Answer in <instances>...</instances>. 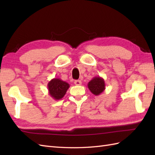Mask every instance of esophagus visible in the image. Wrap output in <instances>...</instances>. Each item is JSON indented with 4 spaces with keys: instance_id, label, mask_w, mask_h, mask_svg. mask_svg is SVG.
I'll use <instances>...</instances> for the list:
<instances>
[{
    "instance_id": "1",
    "label": "esophagus",
    "mask_w": 155,
    "mask_h": 155,
    "mask_svg": "<svg viewBox=\"0 0 155 155\" xmlns=\"http://www.w3.org/2000/svg\"><path fill=\"white\" fill-rule=\"evenodd\" d=\"M74 84H75V85H77V86H78V85H81L82 82L80 80H77L74 81Z\"/></svg>"
}]
</instances>
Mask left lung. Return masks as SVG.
I'll list each match as a JSON object with an SVG mask.
<instances>
[{
  "label": "left lung",
  "mask_w": 155,
  "mask_h": 155,
  "mask_svg": "<svg viewBox=\"0 0 155 155\" xmlns=\"http://www.w3.org/2000/svg\"><path fill=\"white\" fill-rule=\"evenodd\" d=\"M88 88L92 93L95 96L100 95L105 90V82L99 76L94 77L93 79L88 82Z\"/></svg>",
  "instance_id": "obj_1"
}]
</instances>
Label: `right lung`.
I'll list each match as a JSON object with an SVG mask.
<instances>
[{"label": "right lung", "instance_id": "add662e5", "mask_svg": "<svg viewBox=\"0 0 155 155\" xmlns=\"http://www.w3.org/2000/svg\"><path fill=\"white\" fill-rule=\"evenodd\" d=\"M48 94L54 100H61L64 97L70 85L61 78H54L48 83Z\"/></svg>", "mask_w": 155, "mask_h": 155}]
</instances>
